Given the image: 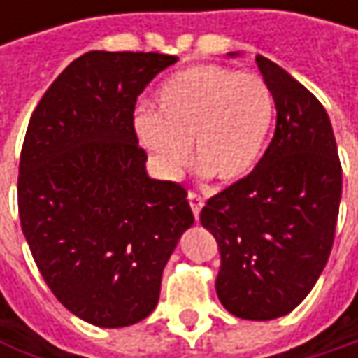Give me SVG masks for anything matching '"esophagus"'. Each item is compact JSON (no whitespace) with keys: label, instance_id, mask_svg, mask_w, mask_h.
Wrapping results in <instances>:
<instances>
[{"label":"esophagus","instance_id":"1","mask_svg":"<svg viewBox=\"0 0 358 358\" xmlns=\"http://www.w3.org/2000/svg\"><path fill=\"white\" fill-rule=\"evenodd\" d=\"M188 203H190V209H192L194 217L199 220V213H201V209H203V205H205L203 196H199L196 192H188Z\"/></svg>","mask_w":358,"mask_h":358}]
</instances>
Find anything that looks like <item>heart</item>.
I'll list each match as a JSON object with an SVG mask.
<instances>
[{
  "mask_svg": "<svg viewBox=\"0 0 358 358\" xmlns=\"http://www.w3.org/2000/svg\"><path fill=\"white\" fill-rule=\"evenodd\" d=\"M275 113L257 74L201 64L170 76L155 93V111H141L134 130L164 178H178L190 159L220 182L249 176L265 149Z\"/></svg>",
  "mask_w": 358,
  "mask_h": 358,
  "instance_id": "b5f03b06",
  "label": "heart"
}]
</instances>
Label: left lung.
I'll return each mask as SVG.
<instances>
[{"label": "left lung", "instance_id": "left-lung-1", "mask_svg": "<svg viewBox=\"0 0 358 358\" xmlns=\"http://www.w3.org/2000/svg\"><path fill=\"white\" fill-rule=\"evenodd\" d=\"M255 59L275 101V132L249 176L207 201L201 224L220 247V303L241 320L267 322L296 309L322 275L342 166L317 97L271 59Z\"/></svg>", "mask_w": 358, "mask_h": 358}]
</instances>
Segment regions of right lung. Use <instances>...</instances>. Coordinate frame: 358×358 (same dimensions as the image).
Returning a JSON list of instances; mask_svg holds the SVG:
<instances>
[{
  "mask_svg": "<svg viewBox=\"0 0 358 358\" xmlns=\"http://www.w3.org/2000/svg\"><path fill=\"white\" fill-rule=\"evenodd\" d=\"M176 55L89 51L31 115L18 170V213L55 299L99 327L145 320L164 267L194 222L186 190L149 178L134 106Z\"/></svg>",
  "mask_w": 358,
  "mask_h": 358,
  "instance_id": "obj_1",
  "label": "right lung"
}]
</instances>
